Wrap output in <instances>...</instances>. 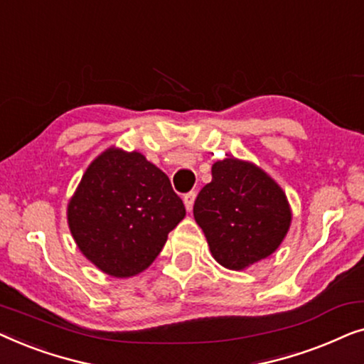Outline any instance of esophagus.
Masks as SVG:
<instances>
[{"label": "esophagus", "instance_id": "obj_1", "mask_svg": "<svg viewBox=\"0 0 364 364\" xmlns=\"http://www.w3.org/2000/svg\"><path fill=\"white\" fill-rule=\"evenodd\" d=\"M196 197H197V193L196 192H188V193H186V196H183V203H186V208L188 212H192V208H193V202H196Z\"/></svg>", "mask_w": 364, "mask_h": 364}]
</instances>
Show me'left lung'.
Returning a JSON list of instances; mask_svg holds the SVG:
<instances>
[{"instance_id":"obj_1","label":"left lung","mask_w":364,"mask_h":364,"mask_svg":"<svg viewBox=\"0 0 364 364\" xmlns=\"http://www.w3.org/2000/svg\"><path fill=\"white\" fill-rule=\"evenodd\" d=\"M193 218L212 257L228 270H245L280 247L290 230L291 207L263 168L227 157L212 166V182L197 196Z\"/></svg>"}]
</instances>
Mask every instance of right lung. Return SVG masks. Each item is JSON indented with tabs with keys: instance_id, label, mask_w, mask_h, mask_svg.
<instances>
[{
	"instance_id": "right-lung-1",
	"label": "right lung",
	"mask_w": 364,
	"mask_h": 364,
	"mask_svg": "<svg viewBox=\"0 0 364 364\" xmlns=\"http://www.w3.org/2000/svg\"><path fill=\"white\" fill-rule=\"evenodd\" d=\"M186 217L171 181L141 152L109 147L89 164L68 202V225L84 257L106 275L149 268Z\"/></svg>"
}]
</instances>
